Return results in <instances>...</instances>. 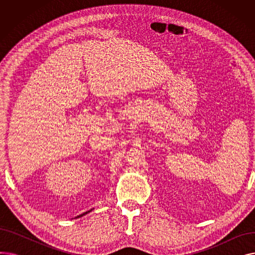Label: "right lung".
<instances>
[{
	"label": "right lung",
	"instance_id": "add662e5",
	"mask_svg": "<svg viewBox=\"0 0 255 255\" xmlns=\"http://www.w3.org/2000/svg\"><path fill=\"white\" fill-rule=\"evenodd\" d=\"M85 214H87V213H85ZM85 214H83V215H85ZM83 215H80V216H83ZM79 217V216H78Z\"/></svg>",
	"mask_w": 255,
	"mask_h": 255
}]
</instances>
